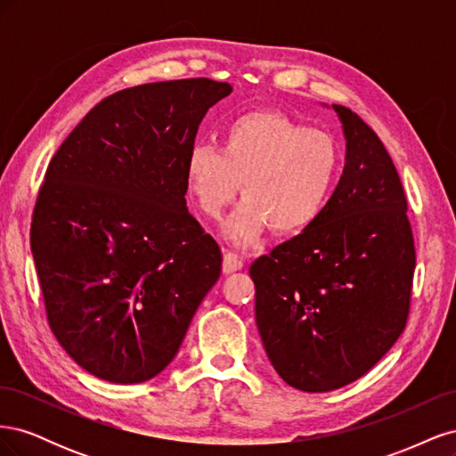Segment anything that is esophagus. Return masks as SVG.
Instances as JSON below:
<instances>
[{
    "label": "esophagus",
    "instance_id": "1",
    "mask_svg": "<svg viewBox=\"0 0 456 456\" xmlns=\"http://www.w3.org/2000/svg\"><path fill=\"white\" fill-rule=\"evenodd\" d=\"M243 268V258L236 253H224V260H223V270L224 273H232V272H238Z\"/></svg>",
    "mask_w": 456,
    "mask_h": 456
}]
</instances>
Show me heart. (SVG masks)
Segmentation results:
<instances>
[{"label": "heart", "instance_id": "b5f03b06", "mask_svg": "<svg viewBox=\"0 0 456 456\" xmlns=\"http://www.w3.org/2000/svg\"><path fill=\"white\" fill-rule=\"evenodd\" d=\"M342 151L333 134L310 129L273 110H255L232 119L223 148L196 144L186 159V186L200 211L226 220L224 236L238 247L255 245L270 226L278 236L310 228L333 196Z\"/></svg>", "mask_w": 456, "mask_h": 456}]
</instances>
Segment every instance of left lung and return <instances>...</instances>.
<instances>
[{
  "label": "left lung",
  "mask_w": 456,
  "mask_h": 456,
  "mask_svg": "<svg viewBox=\"0 0 456 456\" xmlns=\"http://www.w3.org/2000/svg\"><path fill=\"white\" fill-rule=\"evenodd\" d=\"M346 163L320 218L256 258V327L278 375L302 392L342 388L403 333L415 240L395 165L350 108L333 104Z\"/></svg>",
  "instance_id": "obj_1"
}]
</instances>
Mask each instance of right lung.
<instances>
[{
    "label": "right lung",
    "instance_id": "1",
    "mask_svg": "<svg viewBox=\"0 0 456 456\" xmlns=\"http://www.w3.org/2000/svg\"><path fill=\"white\" fill-rule=\"evenodd\" d=\"M230 93L207 77L118 91L49 163L34 265L53 335L94 377L159 375L220 278V247L186 209V159L207 110Z\"/></svg>",
    "mask_w": 456,
    "mask_h": 456
}]
</instances>
